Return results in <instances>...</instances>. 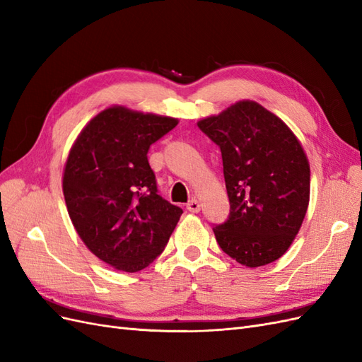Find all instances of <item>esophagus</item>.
I'll return each instance as SVG.
<instances>
[{"instance_id":"esophagus-1","label":"esophagus","mask_w":362,"mask_h":362,"mask_svg":"<svg viewBox=\"0 0 362 362\" xmlns=\"http://www.w3.org/2000/svg\"><path fill=\"white\" fill-rule=\"evenodd\" d=\"M187 210H189L190 213H198V211L201 210V204H199V201L193 198V199L187 204Z\"/></svg>"}]
</instances>
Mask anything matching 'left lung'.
<instances>
[{"mask_svg":"<svg viewBox=\"0 0 362 362\" xmlns=\"http://www.w3.org/2000/svg\"><path fill=\"white\" fill-rule=\"evenodd\" d=\"M198 127L222 151L231 213L214 226L218 246L246 267L281 258L310 204V163L299 139L275 113L243 100Z\"/></svg>","mask_w":362,"mask_h":362,"instance_id":"left-lung-1","label":"left lung"}]
</instances>
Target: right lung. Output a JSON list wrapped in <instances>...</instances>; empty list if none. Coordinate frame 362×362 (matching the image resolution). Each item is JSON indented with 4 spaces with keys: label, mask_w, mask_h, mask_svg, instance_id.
I'll use <instances>...</instances> for the list:
<instances>
[{
    "label": "right lung",
    "mask_w": 362,
    "mask_h": 362,
    "mask_svg": "<svg viewBox=\"0 0 362 362\" xmlns=\"http://www.w3.org/2000/svg\"><path fill=\"white\" fill-rule=\"evenodd\" d=\"M177 117L112 105L92 117L64 163L62 187L72 225L113 269L148 267L169 242L182 210L157 193L148 149Z\"/></svg>",
    "instance_id": "add662e5"
}]
</instances>
